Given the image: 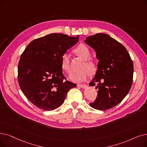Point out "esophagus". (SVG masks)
Masks as SVG:
<instances>
[{
    "label": "esophagus",
    "mask_w": 147,
    "mask_h": 147,
    "mask_svg": "<svg viewBox=\"0 0 147 147\" xmlns=\"http://www.w3.org/2000/svg\"><path fill=\"white\" fill-rule=\"evenodd\" d=\"M78 86L82 88H84V89H86V88H88V86L85 84H78Z\"/></svg>",
    "instance_id": "34e87169"
}]
</instances>
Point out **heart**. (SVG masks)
Here are the masks:
<instances>
[{"label":"heart","mask_w":147,"mask_h":147,"mask_svg":"<svg viewBox=\"0 0 147 147\" xmlns=\"http://www.w3.org/2000/svg\"><path fill=\"white\" fill-rule=\"evenodd\" d=\"M74 52L82 59L85 61L82 69L80 71L73 72L70 74L69 78L74 82H81L85 80L89 75V72L94 73L96 70V67L94 62L89 59L91 57V52L89 48L85 44H81L76 47ZM61 65L62 69L66 73L70 71V64L69 56L67 53H63L61 56Z\"/></svg>","instance_id":"1"}]
</instances>
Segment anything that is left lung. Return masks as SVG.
<instances>
[{
    "label": "left lung",
    "mask_w": 147,
    "mask_h": 147,
    "mask_svg": "<svg viewBox=\"0 0 147 147\" xmlns=\"http://www.w3.org/2000/svg\"><path fill=\"white\" fill-rule=\"evenodd\" d=\"M85 42L92 47L99 61L94 78L89 83L95 86L97 97L89 105L105 111L117 106L131 88L133 63L125 47L109 35L98 33L88 36Z\"/></svg>",
    "instance_id": "8db88e82"
}]
</instances>
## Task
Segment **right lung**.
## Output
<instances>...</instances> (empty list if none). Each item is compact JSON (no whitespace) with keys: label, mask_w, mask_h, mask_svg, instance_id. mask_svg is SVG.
<instances>
[{"label":"right lung","mask_w":147,"mask_h":147,"mask_svg":"<svg viewBox=\"0 0 147 147\" xmlns=\"http://www.w3.org/2000/svg\"><path fill=\"white\" fill-rule=\"evenodd\" d=\"M79 41L77 37L50 34L31 41L21 55L18 80L32 103L44 111L61 106L69 89L76 85L65 80L61 65L62 55Z\"/></svg>","instance_id":"add662e5"}]
</instances>
